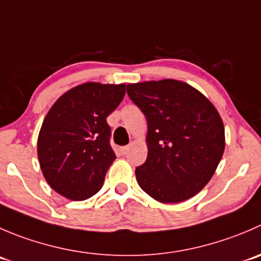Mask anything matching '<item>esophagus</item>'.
Segmentation results:
<instances>
[{"label":"esophagus","instance_id":"34e87169","mask_svg":"<svg viewBox=\"0 0 261 261\" xmlns=\"http://www.w3.org/2000/svg\"><path fill=\"white\" fill-rule=\"evenodd\" d=\"M128 146H122V148H120L118 149V151H120V154L121 155H126V154H127V151H128Z\"/></svg>","mask_w":261,"mask_h":261}]
</instances>
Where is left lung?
I'll return each mask as SVG.
<instances>
[{
	"label": "left lung",
	"instance_id": "1",
	"mask_svg": "<svg viewBox=\"0 0 261 261\" xmlns=\"http://www.w3.org/2000/svg\"><path fill=\"white\" fill-rule=\"evenodd\" d=\"M127 94L148 121V156L135 169L139 186L159 203L195 196L213 177L226 146L217 108L174 79L128 84Z\"/></svg>",
	"mask_w": 261,
	"mask_h": 261
}]
</instances>
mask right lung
<instances>
[{
  "mask_svg": "<svg viewBox=\"0 0 261 261\" xmlns=\"http://www.w3.org/2000/svg\"><path fill=\"white\" fill-rule=\"evenodd\" d=\"M126 84L84 83L50 107L38 135V159L45 181L74 201L92 198L116 159L107 117L118 107Z\"/></svg>",
  "mask_w": 261,
  "mask_h": 261,
  "instance_id": "add662e5",
  "label": "right lung"
}]
</instances>
